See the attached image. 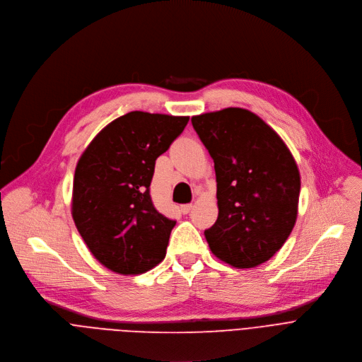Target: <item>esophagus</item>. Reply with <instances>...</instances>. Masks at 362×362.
I'll return each instance as SVG.
<instances>
[{"label": "esophagus", "instance_id": "esophagus-1", "mask_svg": "<svg viewBox=\"0 0 362 362\" xmlns=\"http://www.w3.org/2000/svg\"><path fill=\"white\" fill-rule=\"evenodd\" d=\"M191 209H192V204H184V205H181V212H182V214H188Z\"/></svg>", "mask_w": 362, "mask_h": 362}]
</instances>
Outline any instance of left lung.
I'll use <instances>...</instances> for the list:
<instances>
[{
    "label": "left lung",
    "instance_id": "1",
    "mask_svg": "<svg viewBox=\"0 0 362 362\" xmlns=\"http://www.w3.org/2000/svg\"><path fill=\"white\" fill-rule=\"evenodd\" d=\"M191 122L216 177L218 218L204 233L209 250L235 268L258 267L296 226L298 165L282 138L245 108L194 115Z\"/></svg>",
    "mask_w": 362,
    "mask_h": 362
}]
</instances>
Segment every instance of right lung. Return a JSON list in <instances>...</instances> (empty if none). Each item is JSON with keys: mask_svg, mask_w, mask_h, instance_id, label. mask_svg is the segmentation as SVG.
<instances>
[{"mask_svg": "<svg viewBox=\"0 0 362 362\" xmlns=\"http://www.w3.org/2000/svg\"><path fill=\"white\" fill-rule=\"evenodd\" d=\"M189 117L131 111L105 125L81 154L71 214L95 259L121 275L147 272L165 258L171 230L153 205L156 160Z\"/></svg>", "mask_w": 362, "mask_h": 362, "instance_id": "1", "label": "right lung"}]
</instances>
